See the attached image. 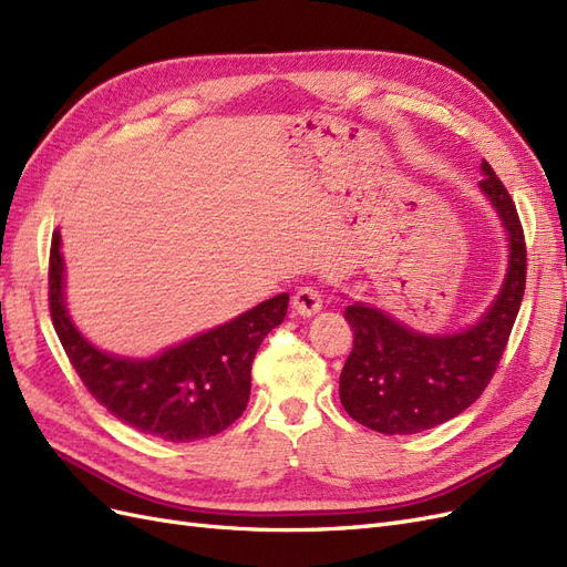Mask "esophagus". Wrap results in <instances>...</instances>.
<instances>
[{"label": "esophagus", "instance_id": "obj_1", "mask_svg": "<svg viewBox=\"0 0 567 567\" xmlns=\"http://www.w3.org/2000/svg\"><path fill=\"white\" fill-rule=\"evenodd\" d=\"M321 293L315 288V286H302L298 288L293 293V310L300 315V317H315L319 315L321 310Z\"/></svg>", "mask_w": 567, "mask_h": 567}]
</instances>
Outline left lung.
I'll return each instance as SVG.
<instances>
[{"instance_id": "obj_1", "label": "left lung", "mask_w": 567, "mask_h": 567, "mask_svg": "<svg viewBox=\"0 0 567 567\" xmlns=\"http://www.w3.org/2000/svg\"><path fill=\"white\" fill-rule=\"evenodd\" d=\"M477 188L506 236V274L499 293L466 329L423 333L381 307L352 300L346 321L354 346L340 373V402L371 431L414 435L447 423L487 388L504 354L525 293V238L508 192L487 161Z\"/></svg>"}]
</instances>
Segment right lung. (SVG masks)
I'll return each instance as SVG.
<instances>
[{
    "instance_id": "1",
    "label": "right lung",
    "mask_w": 567,
    "mask_h": 567,
    "mask_svg": "<svg viewBox=\"0 0 567 567\" xmlns=\"http://www.w3.org/2000/svg\"><path fill=\"white\" fill-rule=\"evenodd\" d=\"M49 307L73 369L115 419L167 442H194L221 433L246 411L250 364L262 338L284 321L288 293L158 354H113L99 350L68 312L65 260L56 229L49 257Z\"/></svg>"
}]
</instances>
